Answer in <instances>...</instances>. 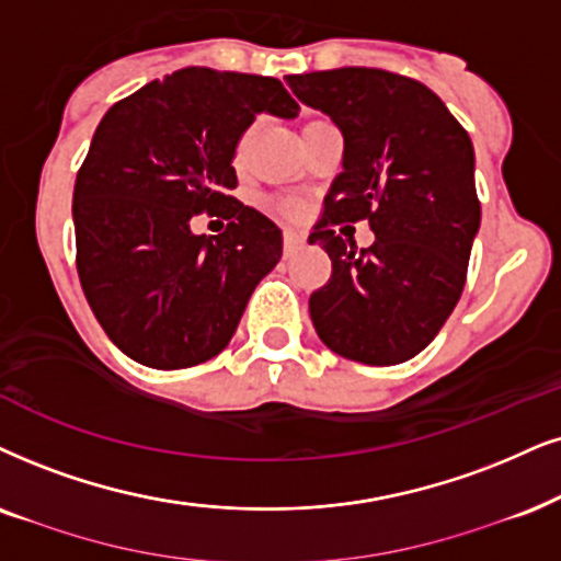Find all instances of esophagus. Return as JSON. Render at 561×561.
Segmentation results:
<instances>
[{
	"label": "esophagus",
	"instance_id": "1",
	"mask_svg": "<svg viewBox=\"0 0 561 561\" xmlns=\"http://www.w3.org/2000/svg\"><path fill=\"white\" fill-rule=\"evenodd\" d=\"M302 245H305V238L300 236V232L285 230V253H287V256H293V253L300 251Z\"/></svg>",
	"mask_w": 561,
	"mask_h": 561
}]
</instances>
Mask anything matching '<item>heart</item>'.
<instances>
[{
    "mask_svg": "<svg viewBox=\"0 0 561 561\" xmlns=\"http://www.w3.org/2000/svg\"><path fill=\"white\" fill-rule=\"evenodd\" d=\"M248 137H251V131H245L243 134V139H240V150H243V147H245V141H248ZM287 211H289V207H285Z\"/></svg>",
    "mask_w": 561,
    "mask_h": 561,
    "instance_id": "1",
    "label": "heart"
}]
</instances>
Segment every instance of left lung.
I'll use <instances>...</instances> for the list:
<instances>
[{
    "mask_svg": "<svg viewBox=\"0 0 561 561\" xmlns=\"http://www.w3.org/2000/svg\"><path fill=\"white\" fill-rule=\"evenodd\" d=\"M287 84L344 137L342 173L308 238L331 259L329 285L310 295L318 336L354 363H407L466 285L481 222L469 134L430 88L386 69L289 75ZM357 218L376 232L365 252L332 230Z\"/></svg>",
    "mask_w": 561,
    "mask_h": 561,
    "instance_id": "obj_1",
    "label": "left lung"
}]
</instances>
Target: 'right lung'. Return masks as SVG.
Masks as SVG:
<instances>
[{
  "label": "right lung",
  "instance_id": "obj_1",
  "mask_svg": "<svg viewBox=\"0 0 561 561\" xmlns=\"http://www.w3.org/2000/svg\"><path fill=\"white\" fill-rule=\"evenodd\" d=\"M297 111L274 77L186 67L98 124L75 183L77 272L98 323L134 363L181 370L230 344L282 259V230L230 196L232 160L259 113ZM198 210L229 219L222 237L190 232Z\"/></svg>",
  "mask_w": 561,
  "mask_h": 561
}]
</instances>
